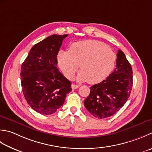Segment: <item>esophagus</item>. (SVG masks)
Returning a JSON list of instances; mask_svg holds the SVG:
<instances>
[{"instance_id": "1", "label": "esophagus", "mask_w": 152, "mask_h": 152, "mask_svg": "<svg viewBox=\"0 0 152 152\" xmlns=\"http://www.w3.org/2000/svg\"><path fill=\"white\" fill-rule=\"evenodd\" d=\"M79 87H80V86H79L78 85H76V84H72V88L74 89V90H75V89L78 88Z\"/></svg>"}]
</instances>
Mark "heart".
Returning a JSON list of instances; mask_svg holds the SVG:
<instances>
[{
  "label": "heart",
  "mask_w": 152,
  "mask_h": 152,
  "mask_svg": "<svg viewBox=\"0 0 152 152\" xmlns=\"http://www.w3.org/2000/svg\"><path fill=\"white\" fill-rule=\"evenodd\" d=\"M117 55L108 45L96 40L74 42L69 50H61L58 63L65 76L72 79L80 65L77 79L90 84L102 82L114 70Z\"/></svg>",
  "instance_id": "obj_1"
}]
</instances>
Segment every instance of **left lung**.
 Masks as SVG:
<instances>
[{
    "instance_id": "obj_1",
    "label": "left lung",
    "mask_w": 152,
    "mask_h": 152,
    "mask_svg": "<svg viewBox=\"0 0 152 152\" xmlns=\"http://www.w3.org/2000/svg\"><path fill=\"white\" fill-rule=\"evenodd\" d=\"M116 68L106 80L91 86L84 101L86 109L98 118L113 115L126 103L132 88V69L124 53L118 50Z\"/></svg>"
}]
</instances>
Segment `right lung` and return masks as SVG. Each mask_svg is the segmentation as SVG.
I'll use <instances>...</instances> for the list:
<instances>
[{
	"mask_svg": "<svg viewBox=\"0 0 152 152\" xmlns=\"http://www.w3.org/2000/svg\"><path fill=\"white\" fill-rule=\"evenodd\" d=\"M68 35H52L31 49L21 67V84L26 102L41 115L55 113L72 91L71 82L58 71L57 55Z\"/></svg>",
	"mask_w": 152,
	"mask_h": 152,
	"instance_id": "right-lung-1",
	"label": "right lung"
}]
</instances>
